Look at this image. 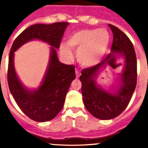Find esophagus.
Listing matches in <instances>:
<instances>
[{"instance_id":"obj_1","label":"esophagus","mask_w":148,"mask_h":148,"mask_svg":"<svg viewBox=\"0 0 148 148\" xmlns=\"http://www.w3.org/2000/svg\"><path fill=\"white\" fill-rule=\"evenodd\" d=\"M75 75H76V78H78L79 75H80V72L78 70H75Z\"/></svg>"}]
</instances>
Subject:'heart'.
Segmentation results:
<instances>
[{
    "label": "heart",
    "instance_id": "1",
    "mask_svg": "<svg viewBox=\"0 0 148 148\" xmlns=\"http://www.w3.org/2000/svg\"><path fill=\"white\" fill-rule=\"evenodd\" d=\"M110 35L106 29L78 30L69 36L66 46L61 44L60 51L67 59L73 58L69 48L77 51V60L82 66H91L100 61L108 49Z\"/></svg>",
    "mask_w": 148,
    "mask_h": 148
}]
</instances>
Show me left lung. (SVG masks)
<instances>
[{"instance_id":"1","label":"left lung","mask_w":148,"mask_h":148,"mask_svg":"<svg viewBox=\"0 0 148 148\" xmlns=\"http://www.w3.org/2000/svg\"><path fill=\"white\" fill-rule=\"evenodd\" d=\"M113 34L111 52L101 62L82 71V93L86 109L94 117L101 120L112 119L121 114L131 99L136 87L137 61L133 45L124 32L112 24H109ZM118 56L125 58L123 73H120L121 83L115 93L108 92L99 87L95 78L100 69L106 65L115 69L121 64H117Z\"/></svg>"}]
</instances>
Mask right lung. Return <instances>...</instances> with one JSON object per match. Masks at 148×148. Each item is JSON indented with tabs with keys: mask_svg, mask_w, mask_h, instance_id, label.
I'll use <instances>...</instances> for the list:
<instances>
[{
	"mask_svg": "<svg viewBox=\"0 0 148 148\" xmlns=\"http://www.w3.org/2000/svg\"><path fill=\"white\" fill-rule=\"evenodd\" d=\"M68 24L67 22H57L30 26L16 38L10 49L7 72L10 92L23 113L35 121H50L58 114L70 84L75 78V66L60 62L56 53ZM35 39L51 46V57L42 85L37 90H31L18 79L14 66V53L23 44Z\"/></svg>",
	"mask_w": 148,
	"mask_h": 148,
	"instance_id": "obj_1",
	"label": "right lung"
}]
</instances>
